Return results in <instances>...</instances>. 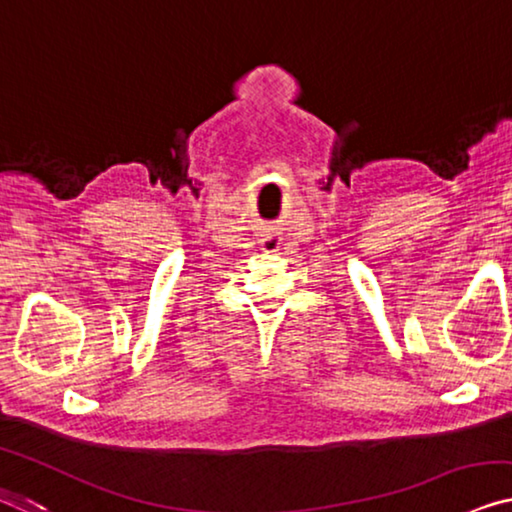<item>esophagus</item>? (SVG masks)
<instances>
[{
  "instance_id": "1",
  "label": "esophagus",
  "mask_w": 512,
  "mask_h": 512,
  "mask_svg": "<svg viewBox=\"0 0 512 512\" xmlns=\"http://www.w3.org/2000/svg\"><path fill=\"white\" fill-rule=\"evenodd\" d=\"M259 248H262V253H266V255H273V253H278L280 241L276 239V236H264V239L259 241Z\"/></svg>"
}]
</instances>
